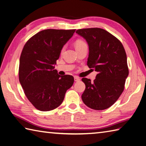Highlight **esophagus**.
Returning <instances> with one entry per match:
<instances>
[{
    "mask_svg": "<svg viewBox=\"0 0 146 146\" xmlns=\"http://www.w3.org/2000/svg\"><path fill=\"white\" fill-rule=\"evenodd\" d=\"M74 80H75V82H79L80 80V79L78 78V76H74Z\"/></svg>",
    "mask_w": 146,
    "mask_h": 146,
    "instance_id": "obj_1",
    "label": "esophagus"
}]
</instances>
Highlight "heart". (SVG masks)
<instances>
[{"label":"heart","instance_id":"b5f03b06","mask_svg":"<svg viewBox=\"0 0 146 146\" xmlns=\"http://www.w3.org/2000/svg\"><path fill=\"white\" fill-rule=\"evenodd\" d=\"M85 44H86V43L83 41H82V40H77V41L75 42V48L76 49H77V48H80V47H82V46H83V45H85ZM64 47H63V49H62V51H63V50H64Z\"/></svg>","mask_w":146,"mask_h":146}]
</instances>
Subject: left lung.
<instances>
[{"instance_id": "1", "label": "left lung", "mask_w": 146, "mask_h": 146, "mask_svg": "<svg viewBox=\"0 0 146 146\" xmlns=\"http://www.w3.org/2000/svg\"><path fill=\"white\" fill-rule=\"evenodd\" d=\"M76 33L88 43L87 65L98 72L93 82L82 78L86 86L82 100L92 109H106L118 100L124 89L129 75L125 49L119 39L103 29H78Z\"/></svg>"}]
</instances>
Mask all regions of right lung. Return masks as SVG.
<instances>
[{"label": "right lung", "mask_w": 146, "mask_h": 146, "mask_svg": "<svg viewBox=\"0 0 146 146\" xmlns=\"http://www.w3.org/2000/svg\"><path fill=\"white\" fill-rule=\"evenodd\" d=\"M75 31L43 30L24 46L19 78L27 99L39 110L49 111L60 106L67 90L73 84L72 76H61L54 68L63 47Z\"/></svg>", "instance_id": "obj_1"}]
</instances>
